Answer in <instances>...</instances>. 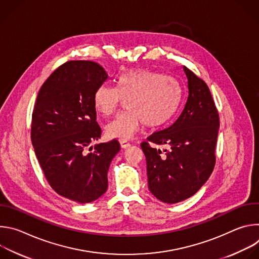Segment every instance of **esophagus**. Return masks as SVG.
I'll return each mask as SVG.
<instances>
[{
    "mask_svg": "<svg viewBox=\"0 0 259 259\" xmlns=\"http://www.w3.org/2000/svg\"><path fill=\"white\" fill-rule=\"evenodd\" d=\"M120 145L122 149H127V147L130 146V143L127 140H120Z\"/></svg>",
    "mask_w": 259,
    "mask_h": 259,
    "instance_id": "obj_1",
    "label": "esophagus"
}]
</instances>
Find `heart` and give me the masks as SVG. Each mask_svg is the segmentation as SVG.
Segmentation results:
<instances>
[{
	"instance_id": "obj_1",
	"label": "heart",
	"mask_w": 259,
	"mask_h": 259,
	"mask_svg": "<svg viewBox=\"0 0 259 259\" xmlns=\"http://www.w3.org/2000/svg\"><path fill=\"white\" fill-rule=\"evenodd\" d=\"M117 88L101 85L94 94L97 112L108 117L113 115L122 99H127L126 113L117 116L106 125V134L120 140L132 138L142 124L147 128H159L175 115L180 102L177 82L161 73L136 68L120 75Z\"/></svg>"
}]
</instances>
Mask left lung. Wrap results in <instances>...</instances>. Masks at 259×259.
<instances>
[{
	"label": "left lung",
	"instance_id": "left-lung-1",
	"mask_svg": "<svg viewBox=\"0 0 259 259\" xmlns=\"http://www.w3.org/2000/svg\"><path fill=\"white\" fill-rule=\"evenodd\" d=\"M189 94L182 112L168 128L147 140L166 145L168 151L142 142L150 192L160 201L179 203L195 195L209 179L215 165L219 129L218 113L206 83L183 65Z\"/></svg>",
	"mask_w": 259,
	"mask_h": 259
}]
</instances>
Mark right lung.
Returning <instances> with one entry per match:
<instances>
[{
    "instance_id": "right-lung-1",
    "label": "right lung",
    "mask_w": 259,
    "mask_h": 259,
    "mask_svg": "<svg viewBox=\"0 0 259 259\" xmlns=\"http://www.w3.org/2000/svg\"><path fill=\"white\" fill-rule=\"evenodd\" d=\"M107 79L96 62L67 61L43 84L32 112L31 142L46 179L80 204L106 192L110 162L121 149L116 139L91 145L101 135L94 94Z\"/></svg>"
}]
</instances>
